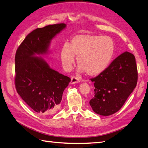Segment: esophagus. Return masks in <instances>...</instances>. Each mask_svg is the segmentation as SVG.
I'll use <instances>...</instances> for the list:
<instances>
[{"label":"esophagus","mask_w":148,"mask_h":148,"mask_svg":"<svg viewBox=\"0 0 148 148\" xmlns=\"http://www.w3.org/2000/svg\"><path fill=\"white\" fill-rule=\"evenodd\" d=\"M79 82H80V80L78 79L77 77H74V76H72L71 77V84H75L76 83H79Z\"/></svg>","instance_id":"esophagus-1"}]
</instances>
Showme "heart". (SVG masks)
I'll return each mask as SVG.
<instances>
[{
  "label": "heart",
  "instance_id": "1",
  "mask_svg": "<svg viewBox=\"0 0 148 148\" xmlns=\"http://www.w3.org/2000/svg\"><path fill=\"white\" fill-rule=\"evenodd\" d=\"M114 50V42L110 37L86 34L74 37L69 44L65 43L60 55L65 70L71 69L76 56L78 71H84L88 76H95L108 67Z\"/></svg>",
  "mask_w": 148,
  "mask_h": 148
}]
</instances>
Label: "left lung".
<instances>
[{"instance_id":"1","label":"left lung","mask_w":148,"mask_h":148,"mask_svg":"<svg viewBox=\"0 0 148 148\" xmlns=\"http://www.w3.org/2000/svg\"><path fill=\"white\" fill-rule=\"evenodd\" d=\"M137 79L134 55L127 51L122 53L104 71L90 79L95 86V95L90 100L93 111L102 116L118 111L136 88Z\"/></svg>"}]
</instances>
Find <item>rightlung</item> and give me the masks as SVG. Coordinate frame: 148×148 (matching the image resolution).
Returning <instances> with one entry per match:
<instances>
[{"instance_id":"obj_1","label":"right lung","mask_w":148,"mask_h":148,"mask_svg":"<svg viewBox=\"0 0 148 148\" xmlns=\"http://www.w3.org/2000/svg\"><path fill=\"white\" fill-rule=\"evenodd\" d=\"M65 27V23H58L34 30L16 52V90L27 104L40 115H51L58 111L63 92L71 79L35 55L46 53L52 39Z\"/></svg>"}]
</instances>
